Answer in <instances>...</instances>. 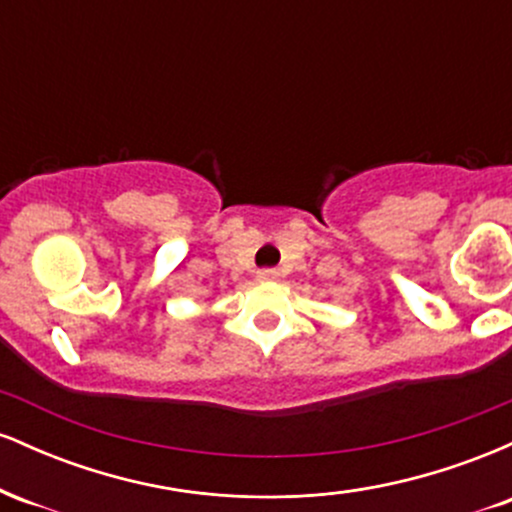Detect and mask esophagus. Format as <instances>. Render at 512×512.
<instances>
[{"instance_id": "esophagus-1", "label": "esophagus", "mask_w": 512, "mask_h": 512, "mask_svg": "<svg viewBox=\"0 0 512 512\" xmlns=\"http://www.w3.org/2000/svg\"><path fill=\"white\" fill-rule=\"evenodd\" d=\"M274 276V269H260V272H257V279H274Z\"/></svg>"}]
</instances>
